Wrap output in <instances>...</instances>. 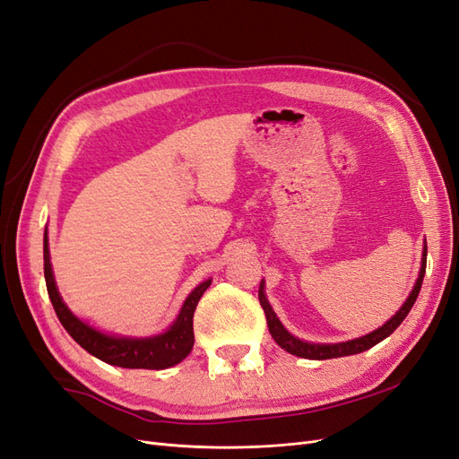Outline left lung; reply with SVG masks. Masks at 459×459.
Instances as JSON below:
<instances>
[{
    "label": "left lung",
    "instance_id": "left-lung-1",
    "mask_svg": "<svg viewBox=\"0 0 459 459\" xmlns=\"http://www.w3.org/2000/svg\"><path fill=\"white\" fill-rule=\"evenodd\" d=\"M425 266H427V247L423 251V260H421V272H420V277L418 281H415V287L410 293V297L406 299V302L402 304V308L388 319V322L375 329L373 333H369V335L366 337H359V339H354V341H346V342H337V344H312V342H304L297 337L290 335V333L281 325L280 319H277L275 312L272 310L270 302L266 299V295H264V283H260V289H258V299H260V307L264 308V314H266V319H268V329L272 333L273 341L281 346L283 351H287L289 354L293 356H299V358H308V359H331V358H341V356H351V354H359L364 352L368 349H371V346H375L377 342H381L383 339H386L391 333L404 322V317L410 314L411 307L415 299H418L420 290H421V283H423V275H425Z\"/></svg>",
    "mask_w": 459,
    "mask_h": 459
}]
</instances>
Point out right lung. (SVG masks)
Instances as JSON below:
<instances>
[{
    "mask_svg": "<svg viewBox=\"0 0 459 459\" xmlns=\"http://www.w3.org/2000/svg\"><path fill=\"white\" fill-rule=\"evenodd\" d=\"M44 273L55 314H57L59 322L63 324L68 335L95 358L103 359V362L110 366L128 369H166L187 358V354L193 349V342H195V335H193V314H195L197 302L201 300L203 293L212 283L211 280H206L193 290L184 302L182 312H179L174 325L166 333H162V335L149 339H130L105 335L101 331H95L84 322H80V319L66 308V304L63 302L57 285H55L53 280L48 247V230L44 238Z\"/></svg>",
    "mask_w": 459,
    "mask_h": 459,
    "instance_id": "obj_1",
    "label": "right lung"
}]
</instances>
